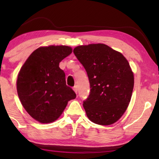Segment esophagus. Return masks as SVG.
I'll list each match as a JSON object with an SVG mask.
<instances>
[{"instance_id":"34e87169","label":"esophagus","mask_w":159,"mask_h":159,"mask_svg":"<svg viewBox=\"0 0 159 159\" xmlns=\"http://www.w3.org/2000/svg\"><path fill=\"white\" fill-rule=\"evenodd\" d=\"M73 90H74V91H75V93H76V94H77V91H78V89H77V86H75V87H74Z\"/></svg>"}]
</instances>
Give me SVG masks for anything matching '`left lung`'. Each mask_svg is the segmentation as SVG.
<instances>
[{"label":"left lung","mask_w":159,"mask_h":159,"mask_svg":"<svg viewBox=\"0 0 159 159\" xmlns=\"http://www.w3.org/2000/svg\"><path fill=\"white\" fill-rule=\"evenodd\" d=\"M74 53L88 74L90 93L83 106L93 123L110 125L121 118L131 100L132 69L121 53L105 44L80 45Z\"/></svg>","instance_id":"obj_1"}]
</instances>
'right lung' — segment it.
<instances>
[{
    "label": "right lung",
    "instance_id": "1",
    "mask_svg": "<svg viewBox=\"0 0 159 159\" xmlns=\"http://www.w3.org/2000/svg\"><path fill=\"white\" fill-rule=\"evenodd\" d=\"M71 48L50 45L36 49L21 67L16 81L23 107L35 120L51 123L61 116L76 94L66 85L59 63L70 55Z\"/></svg>",
    "mask_w": 159,
    "mask_h": 159
}]
</instances>
